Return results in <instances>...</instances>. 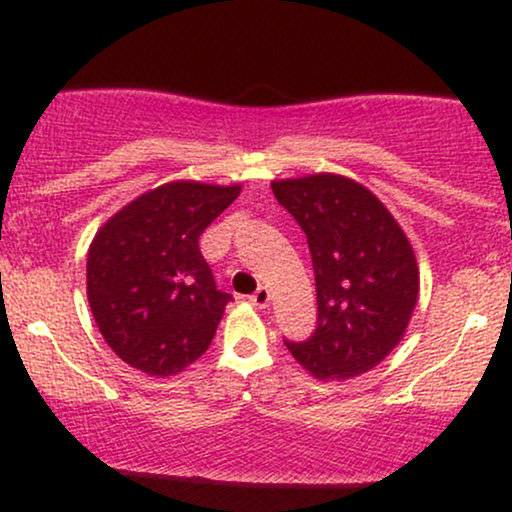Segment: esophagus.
I'll return each mask as SVG.
<instances>
[{"label": "esophagus", "instance_id": "1", "mask_svg": "<svg viewBox=\"0 0 512 512\" xmlns=\"http://www.w3.org/2000/svg\"><path fill=\"white\" fill-rule=\"evenodd\" d=\"M269 301H272V293H269V289H264V286H260V289L250 296V303L255 305V308H267Z\"/></svg>", "mask_w": 512, "mask_h": 512}]
</instances>
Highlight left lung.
I'll return each mask as SVG.
<instances>
[{
    "mask_svg": "<svg viewBox=\"0 0 512 512\" xmlns=\"http://www.w3.org/2000/svg\"><path fill=\"white\" fill-rule=\"evenodd\" d=\"M272 192L308 238L317 327L286 349L317 380L368 373L402 342L419 301V267L395 216L334 173L274 180Z\"/></svg>",
    "mask_w": 512,
    "mask_h": 512,
    "instance_id": "obj_1",
    "label": "left lung"
}]
</instances>
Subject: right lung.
I'll return each instance as SVG.
<instances>
[{
  "label": "right lung",
  "mask_w": 512,
  "mask_h": 512,
  "mask_svg": "<svg viewBox=\"0 0 512 512\" xmlns=\"http://www.w3.org/2000/svg\"><path fill=\"white\" fill-rule=\"evenodd\" d=\"M240 185L166 182L103 223L86 293L110 349L146 375H178L209 349L231 293L216 289L199 236Z\"/></svg>",
  "instance_id": "obj_1"
}]
</instances>
